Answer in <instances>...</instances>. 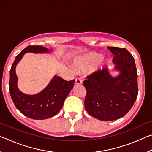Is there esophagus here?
<instances>
[{"label":"esophagus","instance_id":"esophagus-1","mask_svg":"<svg viewBox=\"0 0 152 152\" xmlns=\"http://www.w3.org/2000/svg\"><path fill=\"white\" fill-rule=\"evenodd\" d=\"M75 84H76V85H80V84H82V80L80 78H76Z\"/></svg>","mask_w":152,"mask_h":152}]
</instances>
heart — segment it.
I'll return each instance as SVG.
<instances>
[{
  "mask_svg": "<svg viewBox=\"0 0 152 152\" xmlns=\"http://www.w3.org/2000/svg\"><path fill=\"white\" fill-rule=\"evenodd\" d=\"M103 56L96 52H90L75 59L74 68L78 72L90 70L101 63Z\"/></svg>",
  "mask_w": 152,
  "mask_h": 152,
  "instance_id": "b5f03b06",
  "label": "heart"
}]
</instances>
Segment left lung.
Returning <instances> with one entry per match:
<instances>
[{
    "instance_id": "8db88e82",
    "label": "left lung",
    "mask_w": 152,
    "mask_h": 152,
    "mask_svg": "<svg viewBox=\"0 0 152 152\" xmlns=\"http://www.w3.org/2000/svg\"><path fill=\"white\" fill-rule=\"evenodd\" d=\"M115 57V70L113 77L107 68L87 76L83 84L86 89L84 107L94 118L110 121L119 119L132 109L138 94L137 72L135 59L125 48L108 47Z\"/></svg>"
}]
</instances>
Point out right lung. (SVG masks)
Here are the masks:
<instances>
[{
	"label": "right lung",
	"instance_id": "right-lung-1",
	"mask_svg": "<svg viewBox=\"0 0 152 152\" xmlns=\"http://www.w3.org/2000/svg\"><path fill=\"white\" fill-rule=\"evenodd\" d=\"M49 51L47 48L41 45L28 46L16 56L10 70L9 91L12 101L22 114L32 119H46L57 114L75 82V80L66 81L55 75L48 86L39 93L29 95L19 91L15 68L23 56L28 52L42 53Z\"/></svg>",
	"mask_w": 152,
	"mask_h": 152
}]
</instances>
